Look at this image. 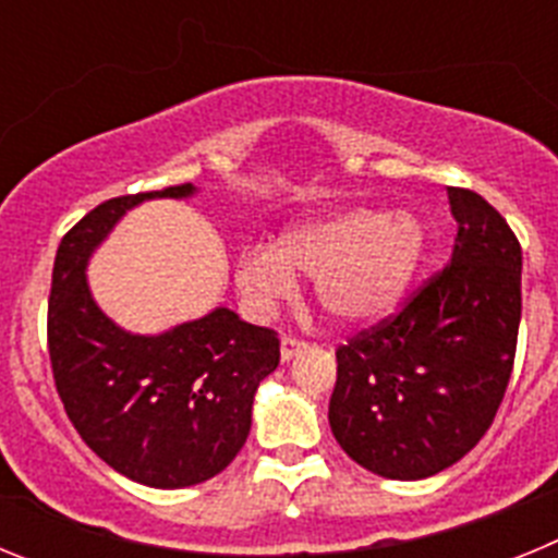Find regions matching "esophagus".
Returning <instances> with one entry per match:
<instances>
[{"instance_id":"34e87169","label":"esophagus","mask_w":558,"mask_h":558,"mask_svg":"<svg viewBox=\"0 0 558 558\" xmlns=\"http://www.w3.org/2000/svg\"><path fill=\"white\" fill-rule=\"evenodd\" d=\"M302 349H304V340L290 338V335H284L282 343H279V354H282V363H290V360H293L295 354L302 352Z\"/></svg>"}]
</instances>
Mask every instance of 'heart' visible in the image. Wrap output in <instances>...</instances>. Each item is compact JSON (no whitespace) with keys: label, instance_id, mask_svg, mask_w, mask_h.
I'll return each mask as SVG.
<instances>
[{"label":"heart","instance_id":"1","mask_svg":"<svg viewBox=\"0 0 558 558\" xmlns=\"http://www.w3.org/2000/svg\"><path fill=\"white\" fill-rule=\"evenodd\" d=\"M427 243V226L413 211L340 206L290 223L276 245L245 248L234 288L251 313L265 315L293 299L295 276H304L335 327H374L405 304Z\"/></svg>","mask_w":558,"mask_h":558}]
</instances>
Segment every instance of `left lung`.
Instances as JSON below:
<instances>
[{"label": "left lung", "instance_id": "obj_1", "mask_svg": "<svg viewBox=\"0 0 558 558\" xmlns=\"http://www.w3.org/2000/svg\"><path fill=\"white\" fill-rule=\"evenodd\" d=\"M458 223L450 265L408 307L338 349L329 427L354 463L422 481L489 430L514 366L522 251L500 211L447 190Z\"/></svg>", "mask_w": 558, "mask_h": 558}]
</instances>
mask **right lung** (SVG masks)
<instances>
[{"label":"right lung","mask_w":558,"mask_h":558,"mask_svg":"<svg viewBox=\"0 0 558 558\" xmlns=\"http://www.w3.org/2000/svg\"><path fill=\"white\" fill-rule=\"evenodd\" d=\"M198 186L111 198L58 245L49 290V360L75 430L120 475L186 489L223 472L251 433L254 393L279 366V338L215 307L161 332H131L88 288V263L128 211L186 201Z\"/></svg>","instance_id":"add662e5"}]
</instances>
